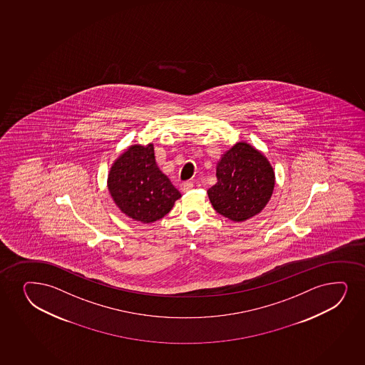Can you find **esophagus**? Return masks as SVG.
I'll use <instances>...</instances> for the list:
<instances>
[{
    "instance_id": "34e87169",
    "label": "esophagus",
    "mask_w": 365,
    "mask_h": 365,
    "mask_svg": "<svg viewBox=\"0 0 365 365\" xmlns=\"http://www.w3.org/2000/svg\"><path fill=\"white\" fill-rule=\"evenodd\" d=\"M192 189L193 182H191V181H185V182L181 184V191H182V192H187V191Z\"/></svg>"
}]
</instances>
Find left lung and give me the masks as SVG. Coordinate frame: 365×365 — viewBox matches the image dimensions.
<instances>
[{
    "label": "left lung",
    "mask_w": 365,
    "mask_h": 365,
    "mask_svg": "<svg viewBox=\"0 0 365 365\" xmlns=\"http://www.w3.org/2000/svg\"><path fill=\"white\" fill-rule=\"evenodd\" d=\"M217 184L208 190L214 210L234 222L252 218L272 197L275 175L268 160L246 143H236L217 165Z\"/></svg>",
    "instance_id": "obj_1"
}]
</instances>
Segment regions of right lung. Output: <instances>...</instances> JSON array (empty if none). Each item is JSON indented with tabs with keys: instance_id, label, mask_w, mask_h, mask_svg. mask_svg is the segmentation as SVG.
I'll return each mask as SVG.
<instances>
[{
	"instance_id": "right-lung-1",
	"label": "right lung",
	"mask_w": 365,
	"mask_h": 365,
	"mask_svg": "<svg viewBox=\"0 0 365 365\" xmlns=\"http://www.w3.org/2000/svg\"><path fill=\"white\" fill-rule=\"evenodd\" d=\"M108 190L123 213L152 222L169 213L180 192L155 163L153 145L128 148L110 168Z\"/></svg>"
}]
</instances>
